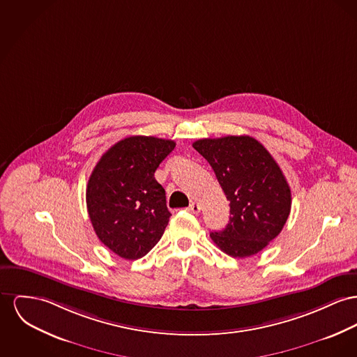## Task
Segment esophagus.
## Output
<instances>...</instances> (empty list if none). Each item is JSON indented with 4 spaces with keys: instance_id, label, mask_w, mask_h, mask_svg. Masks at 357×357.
I'll list each match as a JSON object with an SVG mask.
<instances>
[{
    "instance_id": "obj_1",
    "label": "esophagus",
    "mask_w": 357,
    "mask_h": 357,
    "mask_svg": "<svg viewBox=\"0 0 357 357\" xmlns=\"http://www.w3.org/2000/svg\"><path fill=\"white\" fill-rule=\"evenodd\" d=\"M200 206L196 203V202H192L190 204V207H188V211L190 213H193V214H199L200 213Z\"/></svg>"
}]
</instances>
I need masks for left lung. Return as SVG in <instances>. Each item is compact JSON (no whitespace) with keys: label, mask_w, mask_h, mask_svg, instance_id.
<instances>
[{"label":"left lung","mask_w":357,"mask_h":357,"mask_svg":"<svg viewBox=\"0 0 357 357\" xmlns=\"http://www.w3.org/2000/svg\"><path fill=\"white\" fill-rule=\"evenodd\" d=\"M214 169L230 202L227 226L210 234L226 255H257L284 227L291 211V190L269 151L249 135L206 138L193 142Z\"/></svg>","instance_id":"8db88e82"}]
</instances>
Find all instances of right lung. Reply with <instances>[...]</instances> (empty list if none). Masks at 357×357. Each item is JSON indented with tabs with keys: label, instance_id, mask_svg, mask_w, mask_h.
<instances>
[{
	"label": "right lung",
	"instance_id": "obj_1",
	"mask_svg": "<svg viewBox=\"0 0 357 357\" xmlns=\"http://www.w3.org/2000/svg\"><path fill=\"white\" fill-rule=\"evenodd\" d=\"M176 143L128 137L108 149L86 187V207L98 239L126 260L146 256L161 239L170 213L154 173Z\"/></svg>",
	"mask_w": 357,
	"mask_h": 357
}]
</instances>
